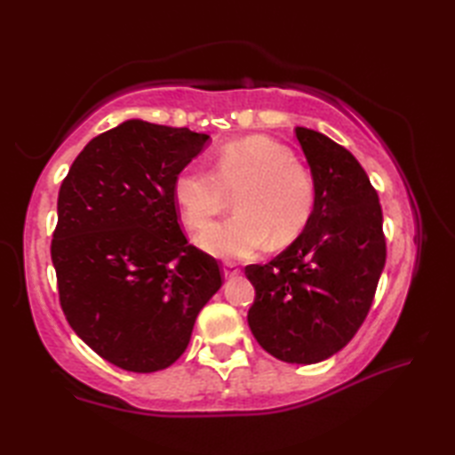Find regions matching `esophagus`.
Masks as SVG:
<instances>
[{"instance_id":"1","label":"esophagus","mask_w":455,"mask_h":455,"mask_svg":"<svg viewBox=\"0 0 455 455\" xmlns=\"http://www.w3.org/2000/svg\"><path fill=\"white\" fill-rule=\"evenodd\" d=\"M240 274V267L235 262H225V277H235Z\"/></svg>"}]
</instances>
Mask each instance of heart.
Instances as JSON below:
<instances>
[{"instance_id":"heart-1","label":"heart","mask_w":455,"mask_h":455,"mask_svg":"<svg viewBox=\"0 0 455 455\" xmlns=\"http://www.w3.org/2000/svg\"><path fill=\"white\" fill-rule=\"evenodd\" d=\"M173 197L193 230L207 228L235 197L236 212L201 235V246L222 258H250L291 243L316 205L313 173L282 142L254 134L220 147L211 170L186 168L173 181Z\"/></svg>"}]
</instances>
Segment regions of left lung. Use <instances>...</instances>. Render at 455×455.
Listing matches in <instances>:
<instances>
[{
	"label": "left lung",
	"mask_w": 455,
	"mask_h": 455,
	"mask_svg": "<svg viewBox=\"0 0 455 455\" xmlns=\"http://www.w3.org/2000/svg\"><path fill=\"white\" fill-rule=\"evenodd\" d=\"M316 183L305 230L267 264H250L256 289L248 324L287 363L340 352L370 313L387 258L379 197L350 150L323 132L295 129Z\"/></svg>",
	"instance_id": "8db88e82"
}]
</instances>
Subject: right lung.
Returning <instances> with one entry per match:
<instances>
[{"mask_svg": "<svg viewBox=\"0 0 455 455\" xmlns=\"http://www.w3.org/2000/svg\"><path fill=\"white\" fill-rule=\"evenodd\" d=\"M209 134L131 119L92 139L58 191L51 256L74 332L134 373L186 352L222 285L219 262L188 243L173 181Z\"/></svg>", "mask_w": 455, "mask_h": 455, "instance_id": "1", "label": "right lung"}]
</instances>
